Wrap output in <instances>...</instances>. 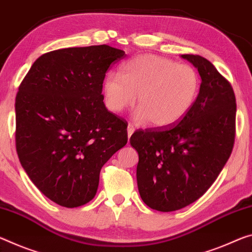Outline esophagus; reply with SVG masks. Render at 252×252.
I'll return each mask as SVG.
<instances>
[{"instance_id":"1","label":"esophagus","mask_w":252,"mask_h":252,"mask_svg":"<svg viewBox=\"0 0 252 252\" xmlns=\"http://www.w3.org/2000/svg\"><path fill=\"white\" fill-rule=\"evenodd\" d=\"M134 132V126L132 123H129V126H127V138L130 139L131 134H132Z\"/></svg>"}]
</instances>
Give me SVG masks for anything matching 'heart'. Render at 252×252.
Returning <instances> with one entry per match:
<instances>
[{
    "mask_svg": "<svg viewBox=\"0 0 252 252\" xmlns=\"http://www.w3.org/2000/svg\"><path fill=\"white\" fill-rule=\"evenodd\" d=\"M201 77L189 63L157 55H139L103 82L107 109L120 113L133 102L139 121L156 127L170 126L189 113L196 101Z\"/></svg>",
    "mask_w": 252,
    "mask_h": 252,
    "instance_id": "heart-1",
    "label": "heart"
}]
</instances>
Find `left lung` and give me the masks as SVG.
<instances>
[{
  "label": "left lung",
  "mask_w": 252,
  "mask_h": 252,
  "mask_svg": "<svg viewBox=\"0 0 252 252\" xmlns=\"http://www.w3.org/2000/svg\"><path fill=\"white\" fill-rule=\"evenodd\" d=\"M182 57L202 78L193 107L173 126L138 130L130 138L139 155V193L160 212L181 210L201 197L224 167L235 138L237 104L231 83L202 56Z\"/></svg>",
  "instance_id": "obj_1"
}]
</instances>
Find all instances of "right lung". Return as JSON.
Returning a JSON list of instances; mask_svg holds the SVG:
<instances>
[{
  "mask_svg": "<svg viewBox=\"0 0 252 252\" xmlns=\"http://www.w3.org/2000/svg\"><path fill=\"white\" fill-rule=\"evenodd\" d=\"M126 53L107 45L63 48L33 63L15 97V147L37 189L63 207L96 194L99 171L127 142L125 119L107 111L103 82Z\"/></svg>",
  "mask_w": 252,
  "mask_h": 252,
  "instance_id": "right-lung-1",
  "label": "right lung"
}]
</instances>
